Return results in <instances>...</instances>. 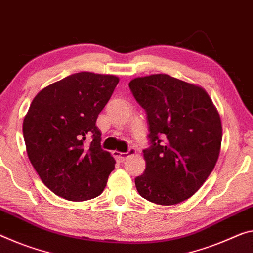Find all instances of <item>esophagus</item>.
<instances>
[{
	"instance_id": "1",
	"label": "esophagus",
	"mask_w": 253,
	"mask_h": 253,
	"mask_svg": "<svg viewBox=\"0 0 253 253\" xmlns=\"http://www.w3.org/2000/svg\"><path fill=\"white\" fill-rule=\"evenodd\" d=\"M135 153H136V151L134 150V148H130V150L128 151L127 153H120V152H118V151H114V152H112V154H114L115 159L117 160L118 162H124V161H125V160L128 158V156L134 155Z\"/></svg>"
}]
</instances>
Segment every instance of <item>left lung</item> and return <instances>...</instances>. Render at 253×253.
<instances>
[{
  "instance_id": "1",
  "label": "left lung",
  "mask_w": 253,
  "mask_h": 253,
  "mask_svg": "<svg viewBox=\"0 0 253 253\" xmlns=\"http://www.w3.org/2000/svg\"><path fill=\"white\" fill-rule=\"evenodd\" d=\"M129 87L146 111L152 144L143 151L146 167L135 179L136 189L158 205L181 203L198 191L217 162L218 111L202 86L168 74L135 78Z\"/></svg>"
}]
</instances>
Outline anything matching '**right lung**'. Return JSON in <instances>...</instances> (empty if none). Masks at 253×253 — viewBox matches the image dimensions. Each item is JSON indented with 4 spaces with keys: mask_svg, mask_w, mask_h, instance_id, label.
<instances>
[{
    "mask_svg": "<svg viewBox=\"0 0 253 253\" xmlns=\"http://www.w3.org/2000/svg\"><path fill=\"white\" fill-rule=\"evenodd\" d=\"M118 82L115 75L80 72L43 87L31 102L22 126L28 158L59 197L84 202L105 189L116 161L101 148L95 122Z\"/></svg>",
    "mask_w": 253,
    "mask_h": 253,
    "instance_id": "obj_1",
    "label": "right lung"
}]
</instances>
